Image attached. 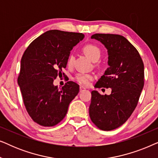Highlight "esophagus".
Masks as SVG:
<instances>
[{
    "instance_id": "obj_1",
    "label": "esophagus",
    "mask_w": 158,
    "mask_h": 158,
    "mask_svg": "<svg viewBox=\"0 0 158 158\" xmlns=\"http://www.w3.org/2000/svg\"><path fill=\"white\" fill-rule=\"evenodd\" d=\"M85 90V88L83 86H80V92H83Z\"/></svg>"
}]
</instances>
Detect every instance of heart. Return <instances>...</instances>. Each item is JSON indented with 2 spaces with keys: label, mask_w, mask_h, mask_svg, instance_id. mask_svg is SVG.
Masks as SVG:
<instances>
[{
  "label": "heart",
  "mask_w": 158,
  "mask_h": 158,
  "mask_svg": "<svg viewBox=\"0 0 158 158\" xmlns=\"http://www.w3.org/2000/svg\"><path fill=\"white\" fill-rule=\"evenodd\" d=\"M83 52L85 55L91 60L92 61L96 62L97 60L100 59L101 55V49L98 48L96 45L92 44H86L83 48ZM74 61V55H70L69 56L68 59V64L69 66H71ZM94 79V76L91 74H86V73H78L75 75V80L77 83L83 85L88 86L89 85L90 81Z\"/></svg>",
  "instance_id": "heart-1"
}]
</instances>
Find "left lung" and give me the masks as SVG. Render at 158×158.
Here are the masks:
<instances>
[{
    "mask_svg": "<svg viewBox=\"0 0 158 158\" xmlns=\"http://www.w3.org/2000/svg\"><path fill=\"white\" fill-rule=\"evenodd\" d=\"M91 39L107 49L109 68L96 88H111L110 95L91 92L90 119L101 130L115 129L127 122L137 106L144 87V64L137 49L123 36L95 34Z\"/></svg>",
    "mask_w": 158,
    "mask_h": 158,
    "instance_id": "obj_1",
    "label": "left lung"
}]
</instances>
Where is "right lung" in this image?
<instances>
[{
	"label": "right lung",
	"mask_w": 158,
	"mask_h": 158,
	"mask_svg": "<svg viewBox=\"0 0 158 158\" xmlns=\"http://www.w3.org/2000/svg\"><path fill=\"white\" fill-rule=\"evenodd\" d=\"M83 38L82 33L49 30L23 53L18 84L28 114L40 125L53 127L61 122L78 94L79 85L74 82H67L60 89L53 82L66 68L73 47Z\"/></svg>",
	"instance_id": "1"
}]
</instances>
